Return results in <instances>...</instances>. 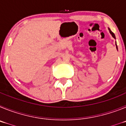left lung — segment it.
<instances>
[{"label": "left lung", "instance_id": "left-lung-1", "mask_svg": "<svg viewBox=\"0 0 126 126\" xmlns=\"http://www.w3.org/2000/svg\"><path fill=\"white\" fill-rule=\"evenodd\" d=\"M109 32H110V34H112V37L114 38L115 39V34H114V33H113V32H112V31H111V30H110V28H109ZM115 45H116V48H117V44H115Z\"/></svg>", "mask_w": 126, "mask_h": 126}]
</instances>
